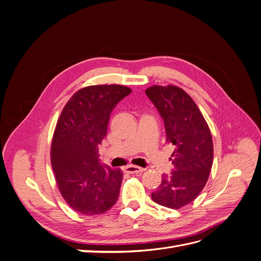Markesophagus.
I'll list each match as a JSON object with an SVG mask.
<instances>
[{
    "label": "esophagus",
    "instance_id": "esophagus-1",
    "mask_svg": "<svg viewBox=\"0 0 261 261\" xmlns=\"http://www.w3.org/2000/svg\"><path fill=\"white\" fill-rule=\"evenodd\" d=\"M144 171L145 169L136 167V165H127V167H125V172L129 173V174H140Z\"/></svg>",
    "mask_w": 261,
    "mask_h": 261
}]
</instances>
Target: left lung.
I'll return each mask as SVG.
<instances>
[{
    "label": "left lung",
    "instance_id": "left-lung-1",
    "mask_svg": "<svg viewBox=\"0 0 261 261\" xmlns=\"http://www.w3.org/2000/svg\"><path fill=\"white\" fill-rule=\"evenodd\" d=\"M164 122L167 141L175 146L174 165L151 194L154 202L179 209L192 202L206 185L213 161V143L207 122L194 100L175 86L146 90Z\"/></svg>",
    "mask_w": 261,
    "mask_h": 261
}]
</instances>
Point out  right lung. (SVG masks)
<instances>
[{
	"label": "right lung",
	"mask_w": 261,
	"mask_h": 261,
	"mask_svg": "<svg viewBox=\"0 0 261 261\" xmlns=\"http://www.w3.org/2000/svg\"><path fill=\"white\" fill-rule=\"evenodd\" d=\"M132 90L120 85L89 86L69 99L55 127L51 164L63 198L87 216L108 211L117 201L123 172L101 164L99 145L107 137L115 106Z\"/></svg>",
	"instance_id": "right-lung-1"
}]
</instances>
